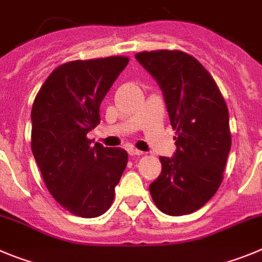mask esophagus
<instances>
[{"label":"esophagus","mask_w":262,"mask_h":262,"mask_svg":"<svg viewBox=\"0 0 262 262\" xmlns=\"http://www.w3.org/2000/svg\"><path fill=\"white\" fill-rule=\"evenodd\" d=\"M128 155L129 156H143V152L136 148H128Z\"/></svg>","instance_id":"1"}]
</instances>
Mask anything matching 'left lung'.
I'll return each mask as SVG.
<instances>
[{
	"label": "left lung",
	"instance_id": "left-lung-1",
	"mask_svg": "<svg viewBox=\"0 0 262 262\" xmlns=\"http://www.w3.org/2000/svg\"><path fill=\"white\" fill-rule=\"evenodd\" d=\"M164 93L175 129L174 157H160L162 171L149 186L156 206L165 214L196 212L214 196L224 179L231 148L229 109L205 67L181 50L135 54Z\"/></svg>",
	"mask_w": 262,
	"mask_h": 262
}]
</instances>
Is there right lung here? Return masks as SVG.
Instances as JSON below:
<instances>
[{"label":"right lung","mask_w":262,"mask_h":262,"mask_svg":"<svg viewBox=\"0 0 262 262\" xmlns=\"http://www.w3.org/2000/svg\"><path fill=\"white\" fill-rule=\"evenodd\" d=\"M128 57L71 61L53 71L31 112V148L45 186L73 214H104L127 166L122 148L92 145L87 134L100 123V105Z\"/></svg>","instance_id":"obj_1"}]
</instances>
